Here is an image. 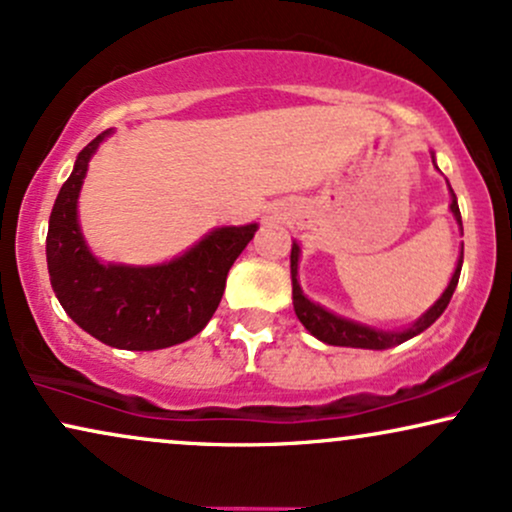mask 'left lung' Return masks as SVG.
I'll use <instances>...</instances> for the list:
<instances>
[{"label":"left lung","mask_w":512,"mask_h":512,"mask_svg":"<svg viewBox=\"0 0 512 512\" xmlns=\"http://www.w3.org/2000/svg\"><path fill=\"white\" fill-rule=\"evenodd\" d=\"M451 211H453V216H456V220H458L460 230H463V220H460V208H458L456 194H453ZM296 268H299V244H292L294 311H296V315H299V320H301V323H304L306 330L313 334V337H318L320 342L332 344V346H353V349H391V346H399V344L406 342V339L415 337V334H420L422 330H427V327H430L434 320H437L439 315L446 311V306H449L453 292H456L460 268H463V251H460L456 273H453L449 287H446V292L441 294V299L430 308V311L422 315L418 323H415L413 327H408V330H403V332H377V330H370V327H363V325L351 323V320L337 318V315L330 313V311H325V308L315 306L313 301H308L306 296L301 294L299 282H296Z\"/></svg>","instance_id":"left-lung-1"}]
</instances>
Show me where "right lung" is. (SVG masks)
<instances>
[{"instance_id": "add662e5", "label": "right lung", "mask_w": 512, "mask_h": 512, "mask_svg": "<svg viewBox=\"0 0 512 512\" xmlns=\"http://www.w3.org/2000/svg\"><path fill=\"white\" fill-rule=\"evenodd\" d=\"M106 135L109 130L80 151L49 216L47 266L54 294L82 330L116 349L154 351L187 342L216 313L227 273L258 225L213 230L163 266H102L82 242L78 192Z\"/></svg>"}]
</instances>
